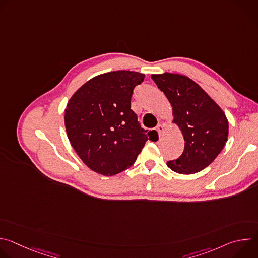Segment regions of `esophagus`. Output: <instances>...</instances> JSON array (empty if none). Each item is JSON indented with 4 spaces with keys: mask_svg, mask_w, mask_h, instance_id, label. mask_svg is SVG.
Wrapping results in <instances>:
<instances>
[{
    "mask_svg": "<svg viewBox=\"0 0 258 258\" xmlns=\"http://www.w3.org/2000/svg\"><path fill=\"white\" fill-rule=\"evenodd\" d=\"M156 131H157V133H158L159 137H161V136L163 135V132H164V126H163V124H161V123L157 124V126H156Z\"/></svg>",
    "mask_w": 258,
    "mask_h": 258,
    "instance_id": "34e87169",
    "label": "esophagus"
}]
</instances>
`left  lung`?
I'll list each match as a JSON object with an SVG mask.
<instances>
[{
	"label": "left lung",
	"mask_w": 258,
	"mask_h": 258,
	"mask_svg": "<svg viewBox=\"0 0 258 258\" xmlns=\"http://www.w3.org/2000/svg\"><path fill=\"white\" fill-rule=\"evenodd\" d=\"M152 80L164 93L173 110V122L182 132L185 148L167 166L181 174L196 173L207 167L224 149L229 122L219 106L191 79L163 73Z\"/></svg>",
	"instance_id": "left-lung-1"
}]
</instances>
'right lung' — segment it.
<instances>
[{
    "mask_svg": "<svg viewBox=\"0 0 258 258\" xmlns=\"http://www.w3.org/2000/svg\"><path fill=\"white\" fill-rule=\"evenodd\" d=\"M145 75L118 70L95 77L70 98L65 109L68 139L84 163L103 175H113L132 166L147 140L156 131L141 127L131 109L136 86Z\"/></svg>",
    "mask_w": 258,
    "mask_h": 258,
    "instance_id": "right-lung-1",
    "label": "right lung"
}]
</instances>
